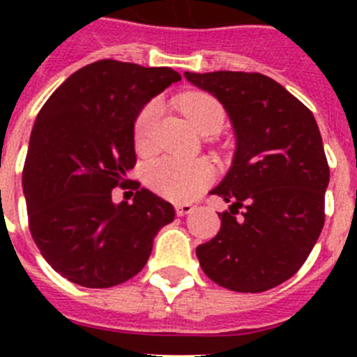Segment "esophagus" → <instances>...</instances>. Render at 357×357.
Returning <instances> with one entry per match:
<instances>
[{"instance_id": "1", "label": "esophagus", "mask_w": 357, "mask_h": 357, "mask_svg": "<svg viewBox=\"0 0 357 357\" xmlns=\"http://www.w3.org/2000/svg\"><path fill=\"white\" fill-rule=\"evenodd\" d=\"M193 209H195V207L191 206V204H176V206H175L176 216H185V214H189Z\"/></svg>"}]
</instances>
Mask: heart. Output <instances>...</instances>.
Returning <instances> with one entry per match:
<instances>
[{"label":"heart","instance_id":"heart-1","mask_svg":"<svg viewBox=\"0 0 357 357\" xmlns=\"http://www.w3.org/2000/svg\"><path fill=\"white\" fill-rule=\"evenodd\" d=\"M178 107L185 118L202 134L222 128L225 112L216 98L204 93H188L181 96ZM160 114L159 102H150L135 119L134 137L141 150L151 144L153 130ZM214 172L206 160H185L178 157H160L146 169V182L153 191L169 200H191L213 182Z\"/></svg>","mask_w":357,"mask_h":357}]
</instances>
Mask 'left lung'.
<instances>
[{
  "instance_id": "1",
  "label": "left lung",
  "mask_w": 357,
  "mask_h": 357,
  "mask_svg": "<svg viewBox=\"0 0 357 357\" xmlns=\"http://www.w3.org/2000/svg\"><path fill=\"white\" fill-rule=\"evenodd\" d=\"M222 103L236 135L232 166L213 195L229 202L222 229L197 247L211 280L239 293L282 284L307 259L324 227L329 184L313 112L261 73H184Z\"/></svg>"
}]
</instances>
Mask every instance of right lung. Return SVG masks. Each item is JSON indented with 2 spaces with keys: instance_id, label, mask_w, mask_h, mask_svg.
Returning <instances> with one entry per match:
<instances>
[{
  "instance_id": "right-lung-1",
  "label": "right lung",
  "mask_w": 357,
  "mask_h": 357,
  "mask_svg": "<svg viewBox=\"0 0 357 357\" xmlns=\"http://www.w3.org/2000/svg\"><path fill=\"white\" fill-rule=\"evenodd\" d=\"M181 80L172 68L98 61L73 73L31 128L23 169L31 238L55 272L84 288L139 273L175 209L148 189L132 204L112 189L134 168V125L143 107Z\"/></svg>"
}]
</instances>
